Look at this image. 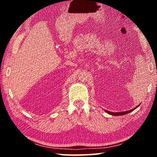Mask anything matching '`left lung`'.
Listing matches in <instances>:
<instances>
[{"mask_svg": "<svg viewBox=\"0 0 157 157\" xmlns=\"http://www.w3.org/2000/svg\"><path fill=\"white\" fill-rule=\"evenodd\" d=\"M138 107H139V105L137 106L136 107H135L133 109L131 110H129V111H122V112H116V113H114V112H111V111H107V113L111 114V115L112 116H122V115H124V114H127V113H129L130 112H132V111H134L135 109H136Z\"/></svg>", "mask_w": 157, "mask_h": 157, "instance_id": "8db88e82", "label": "left lung"}]
</instances>
